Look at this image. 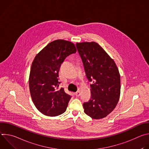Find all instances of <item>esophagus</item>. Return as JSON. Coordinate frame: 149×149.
<instances>
[{"instance_id":"1","label":"esophagus","mask_w":149,"mask_h":149,"mask_svg":"<svg viewBox=\"0 0 149 149\" xmlns=\"http://www.w3.org/2000/svg\"><path fill=\"white\" fill-rule=\"evenodd\" d=\"M74 94H75V95L76 97H79V96L80 95V94H80V91H78L76 92Z\"/></svg>"}]
</instances>
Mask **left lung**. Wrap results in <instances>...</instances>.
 <instances>
[{"instance_id": "1", "label": "left lung", "mask_w": 149, "mask_h": 149, "mask_svg": "<svg viewBox=\"0 0 149 149\" xmlns=\"http://www.w3.org/2000/svg\"><path fill=\"white\" fill-rule=\"evenodd\" d=\"M91 87V99L83 104L84 113L93 119L107 116L120 95V75L114 60L95 42L76 44Z\"/></svg>"}]
</instances>
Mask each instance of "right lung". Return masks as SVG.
<instances>
[{
  "label": "right lung",
  "mask_w": 149,
  "mask_h": 149,
  "mask_svg": "<svg viewBox=\"0 0 149 149\" xmlns=\"http://www.w3.org/2000/svg\"><path fill=\"white\" fill-rule=\"evenodd\" d=\"M77 52L71 42L54 40L42 49L32 63L29 86L32 100L36 109L51 117L64 113L71 96L59 88V71L62 63Z\"/></svg>",
  "instance_id": "right-lung-1"
}]
</instances>
